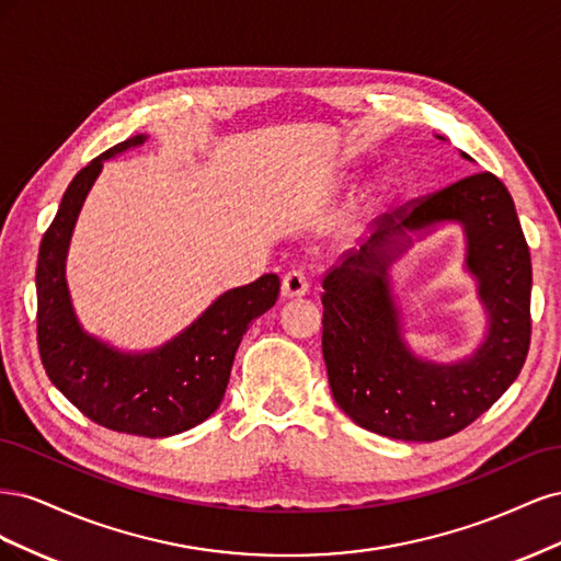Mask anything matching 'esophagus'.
Returning <instances> with one entry per match:
<instances>
[{
	"label": "esophagus",
	"instance_id": "34e87169",
	"mask_svg": "<svg viewBox=\"0 0 561 561\" xmlns=\"http://www.w3.org/2000/svg\"><path fill=\"white\" fill-rule=\"evenodd\" d=\"M309 293V280L299 271H287L280 283V295L285 299H295V297H304Z\"/></svg>",
	"mask_w": 561,
	"mask_h": 561
}]
</instances>
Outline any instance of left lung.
<instances>
[{
    "instance_id": "obj_1",
    "label": "left lung",
    "mask_w": 561,
    "mask_h": 561,
    "mask_svg": "<svg viewBox=\"0 0 561 561\" xmlns=\"http://www.w3.org/2000/svg\"><path fill=\"white\" fill-rule=\"evenodd\" d=\"M468 159V154H463ZM461 221L481 280L490 336L466 364H423L403 348L385 271L407 230ZM322 358L336 404L360 428L404 443L445 439L482 416L524 367L531 344V254L511 192L474 173L381 215L375 233L322 276Z\"/></svg>"
}]
</instances>
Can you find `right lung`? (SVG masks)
<instances>
[{
	"label": "right lung",
	"instance_id": "add662e5",
	"mask_svg": "<svg viewBox=\"0 0 561 561\" xmlns=\"http://www.w3.org/2000/svg\"><path fill=\"white\" fill-rule=\"evenodd\" d=\"M135 135L75 175L46 229L37 260V346L46 375L93 423L116 433L168 437L206 421L225 398L233 355L250 322L274 307L276 274L225 293L171 344L124 355L83 334L65 283L67 243L103 161L142 145Z\"/></svg>",
	"mask_w": 561,
	"mask_h": 561
}]
</instances>
